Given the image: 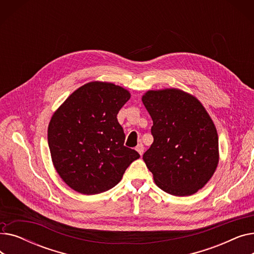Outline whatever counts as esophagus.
<instances>
[{
	"label": "esophagus",
	"instance_id": "1",
	"mask_svg": "<svg viewBox=\"0 0 254 254\" xmlns=\"http://www.w3.org/2000/svg\"><path fill=\"white\" fill-rule=\"evenodd\" d=\"M144 145L143 144H138V146L136 147V150L140 153V155H142L144 153Z\"/></svg>",
	"mask_w": 254,
	"mask_h": 254
}]
</instances>
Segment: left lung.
I'll return each mask as SVG.
<instances>
[{"label": "left lung", "instance_id": "1", "mask_svg": "<svg viewBox=\"0 0 254 254\" xmlns=\"http://www.w3.org/2000/svg\"><path fill=\"white\" fill-rule=\"evenodd\" d=\"M153 126L143 159L164 191L178 196L201 190L218 164V136L203 105L179 89L150 90L142 98Z\"/></svg>", "mask_w": 254, "mask_h": 254}]
</instances>
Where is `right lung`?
Here are the masks:
<instances>
[{
	"label": "right lung",
	"instance_id": "add662e5",
	"mask_svg": "<svg viewBox=\"0 0 254 254\" xmlns=\"http://www.w3.org/2000/svg\"><path fill=\"white\" fill-rule=\"evenodd\" d=\"M125 88L90 82L64 101L48 127V145L61 178L80 193L111 190L140 154L125 146L117 114L129 100Z\"/></svg>",
	"mask_w": 254,
	"mask_h": 254
}]
</instances>
